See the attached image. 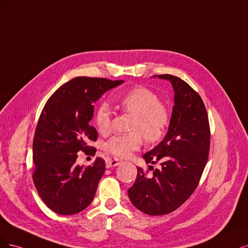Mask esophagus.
Segmentation results:
<instances>
[{
  "mask_svg": "<svg viewBox=\"0 0 248 248\" xmlns=\"http://www.w3.org/2000/svg\"><path fill=\"white\" fill-rule=\"evenodd\" d=\"M119 165V162L116 161V159H107L106 161V167L107 168H113Z\"/></svg>",
  "mask_w": 248,
  "mask_h": 248,
  "instance_id": "1",
  "label": "esophagus"
}]
</instances>
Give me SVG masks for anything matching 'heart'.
Listing matches in <instances>:
<instances>
[{"label":"heart","instance_id":"1","mask_svg":"<svg viewBox=\"0 0 248 248\" xmlns=\"http://www.w3.org/2000/svg\"><path fill=\"white\" fill-rule=\"evenodd\" d=\"M118 104L125 112L134 115L130 124L133 133L117 135L107 141L104 149L118 158L127 157L142 144V136L147 142L161 140L170 124V115L161 104L158 95L147 87H135L118 98ZM93 122L100 133H108L111 126V112L106 103L97 108Z\"/></svg>","mask_w":248,"mask_h":248}]
</instances>
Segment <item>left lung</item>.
Here are the masks:
<instances>
[{
	"instance_id": "8db88e82",
	"label": "left lung",
	"mask_w": 248,
	"mask_h": 248,
	"mask_svg": "<svg viewBox=\"0 0 248 248\" xmlns=\"http://www.w3.org/2000/svg\"><path fill=\"white\" fill-rule=\"evenodd\" d=\"M170 81L174 106L164 139L143 155L146 164H159L153 176L137 167V178L127 190L136 208L149 215L168 214L194 193L208 159L210 129L201 97L182 79L156 75ZM153 166H149V168Z\"/></svg>"
}]
</instances>
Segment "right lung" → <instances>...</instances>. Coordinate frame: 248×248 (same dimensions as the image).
I'll list each match as a JSON object with an SVG mask.
<instances>
[{
  "instance_id": "1",
  "label": "right lung",
  "mask_w": 248,
  "mask_h": 248,
  "mask_svg": "<svg viewBox=\"0 0 248 248\" xmlns=\"http://www.w3.org/2000/svg\"><path fill=\"white\" fill-rule=\"evenodd\" d=\"M124 80L76 77L62 85L46 102L33 142V180L39 196L55 213L71 215L89 206L105 172L97 157L84 168L76 164L78 151L94 155L90 146L98 132L90 122L93 103Z\"/></svg>"
}]
</instances>
